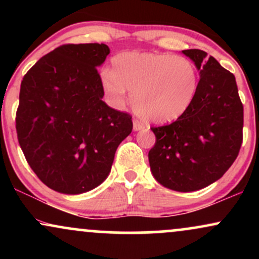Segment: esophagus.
<instances>
[{"mask_svg":"<svg viewBox=\"0 0 259 259\" xmlns=\"http://www.w3.org/2000/svg\"><path fill=\"white\" fill-rule=\"evenodd\" d=\"M133 127H134V130H135V132H139V130H142V129H144L145 126H144V124L140 123L139 120H134Z\"/></svg>","mask_w":259,"mask_h":259,"instance_id":"esophagus-1","label":"esophagus"}]
</instances>
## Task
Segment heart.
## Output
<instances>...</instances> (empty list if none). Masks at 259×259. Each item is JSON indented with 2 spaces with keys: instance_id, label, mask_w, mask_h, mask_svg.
Instances as JSON below:
<instances>
[{
  "instance_id": "obj_1",
  "label": "heart",
  "mask_w": 259,
  "mask_h": 259,
  "mask_svg": "<svg viewBox=\"0 0 259 259\" xmlns=\"http://www.w3.org/2000/svg\"><path fill=\"white\" fill-rule=\"evenodd\" d=\"M113 72L101 76V88L113 108L126 105L152 123H169L185 114L194 102L198 74L189 58L169 53L123 52L112 61Z\"/></svg>"
}]
</instances>
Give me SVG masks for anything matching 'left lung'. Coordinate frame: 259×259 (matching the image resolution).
<instances>
[{"instance_id": "1", "label": "left lung", "mask_w": 259, "mask_h": 259, "mask_svg": "<svg viewBox=\"0 0 259 259\" xmlns=\"http://www.w3.org/2000/svg\"><path fill=\"white\" fill-rule=\"evenodd\" d=\"M183 53L200 70L197 92L179 119L151 127L156 144L148 160L160 185L190 192L221 179L236 159L242 144L243 106L233 73L201 50Z\"/></svg>"}]
</instances>
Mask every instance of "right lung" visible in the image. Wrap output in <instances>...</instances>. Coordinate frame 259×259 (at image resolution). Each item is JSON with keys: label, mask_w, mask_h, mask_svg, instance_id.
I'll return each mask as SVG.
<instances>
[{"label": "right lung", "mask_w": 259, "mask_h": 259, "mask_svg": "<svg viewBox=\"0 0 259 259\" xmlns=\"http://www.w3.org/2000/svg\"><path fill=\"white\" fill-rule=\"evenodd\" d=\"M105 44L62 45L32 65L20 85L16 127L30 168L46 186L79 195L102 184L132 115L103 102L97 72Z\"/></svg>", "instance_id": "right-lung-1"}]
</instances>
